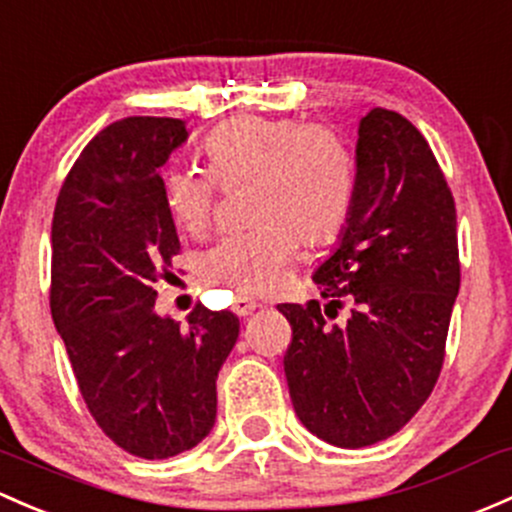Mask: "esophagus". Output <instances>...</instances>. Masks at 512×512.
<instances>
[{
	"instance_id": "esophagus-1",
	"label": "esophagus",
	"mask_w": 512,
	"mask_h": 512,
	"mask_svg": "<svg viewBox=\"0 0 512 512\" xmlns=\"http://www.w3.org/2000/svg\"><path fill=\"white\" fill-rule=\"evenodd\" d=\"M257 306H260V304H257V301L245 299V297H238V299L233 301V311H235V314H238V316H250L252 311L257 309Z\"/></svg>"
}]
</instances>
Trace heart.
<instances>
[{
	"label": "heart",
	"mask_w": 512,
	"mask_h": 512,
	"mask_svg": "<svg viewBox=\"0 0 512 512\" xmlns=\"http://www.w3.org/2000/svg\"><path fill=\"white\" fill-rule=\"evenodd\" d=\"M201 159L206 175L166 171L164 201L176 228L198 238L213 220L215 186L250 181L257 225L225 235L201 257L203 279L235 297L277 292L301 240L331 245L351 218L358 169L343 134L328 125L240 115L203 139Z\"/></svg>",
	"instance_id": "heart-1"
}]
</instances>
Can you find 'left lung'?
I'll return each instance as SVG.
<instances>
[{
  "label": "left lung",
  "instance_id": "8db88e82",
  "mask_svg": "<svg viewBox=\"0 0 512 512\" xmlns=\"http://www.w3.org/2000/svg\"><path fill=\"white\" fill-rule=\"evenodd\" d=\"M355 164L351 218L314 272L326 304L277 306L292 326L294 412L343 449L392 437L427 402L461 284L454 196L422 132L375 107L360 120ZM346 303L352 319L331 325Z\"/></svg>",
  "mask_w": 512,
  "mask_h": 512
}]
</instances>
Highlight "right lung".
<instances>
[{
    "mask_svg": "<svg viewBox=\"0 0 512 512\" xmlns=\"http://www.w3.org/2000/svg\"><path fill=\"white\" fill-rule=\"evenodd\" d=\"M174 117H125L80 152L51 228V316L98 427L139 459L193 449L215 422V378L238 341L233 311H154L179 235L159 169L186 142Z\"/></svg>",
    "mask_w": 512,
    "mask_h": 512,
    "instance_id": "right-lung-1",
    "label": "right lung"
}]
</instances>
